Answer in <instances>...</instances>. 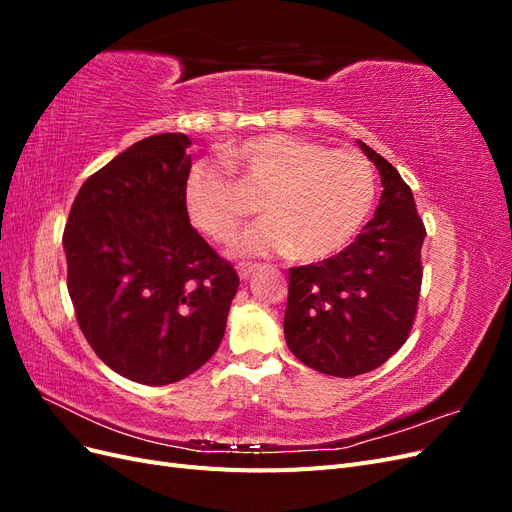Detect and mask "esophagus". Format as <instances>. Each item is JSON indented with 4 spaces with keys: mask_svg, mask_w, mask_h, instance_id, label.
I'll return each instance as SVG.
<instances>
[{
    "mask_svg": "<svg viewBox=\"0 0 512 512\" xmlns=\"http://www.w3.org/2000/svg\"><path fill=\"white\" fill-rule=\"evenodd\" d=\"M254 271H256L254 265H239V267H237V273H239V277H241L243 282L250 280V277L254 275Z\"/></svg>",
    "mask_w": 512,
    "mask_h": 512,
    "instance_id": "esophagus-1",
    "label": "esophagus"
}]
</instances>
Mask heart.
Instances as JSON below:
<instances>
[{
	"label": "heart",
	"instance_id": "heart-1",
	"mask_svg": "<svg viewBox=\"0 0 512 512\" xmlns=\"http://www.w3.org/2000/svg\"><path fill=\"white\" fill-rule=\"evenodd\" d=\"M247 190L265 194L262 220L235 243L239 256L290 254L320 262L342 252L374 205L376 179L354 149H327L290 134H265L230 153ZM183 207L196 230L228 241L245 215L239 185L226 170L198 162L183 185Z\"/></svg>",
	"mask_w": 512,
	"mask_h": 512
}]
</instances>
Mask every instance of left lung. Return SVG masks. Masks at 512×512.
<instances>
[{"mask_svg": "<svg viewBox=\"0 0 512 512\" xmlns=\"http://www.w3.org/2000/svg\"><path fill=\"white\" fill-rule=\"evenodd\" d=\"M356 143L380 173V205L344 252L290 269L284 314L290 352L337 378L367 374L404 346L423 280L425 226L412 190L380 153Z\"/></svg>", "mask_w": 512, "mask_h": 512, "instance_id": "obj_1", "label": "left lung"}]
</instances>
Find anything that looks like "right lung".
<instances>
[{
	"mask_svg": "<svg viewBox=\"0 0 512 512\" xmlns=\"http://www.w3.org/2000/svg\"><path fill=\"white\" fill-rule=\"evenodd\" d=\"M185 134L134 143L76 194L64 230L68 292L89 346L119 376L164 386L218 350L239 275L192 228Z\"/></svg>",
	"mask_w": 512,
	"mask_h": 512,
	"instance_id": "right-lung-1",
	"label": "right lung"
}]
</instances>
